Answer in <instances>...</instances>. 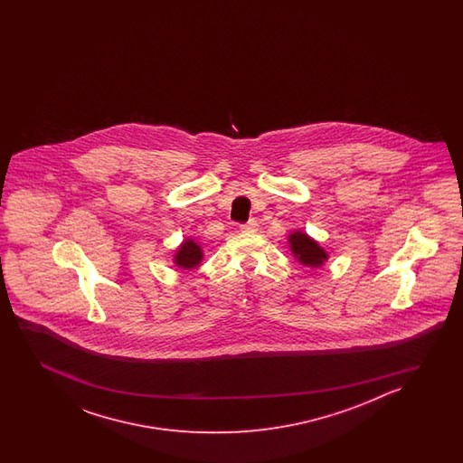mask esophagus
<instances>
[{
    "mask_svg": "<svg viewBox=\"0 0 463 463\" xmlns=\"http://www.w3.org/2000/svg\"><path fill=\"white\" fill-rule=\"evenodd\" d=\"M256 230H258V223H256L255 220H250V222H246L245 225H241V232L253 233Z\"/></svg>",
    "mask_w": 463,
    "mask_h": 463,
    "instance_id": "obj_1",
    "label": "esophagus"
}]
</instances>
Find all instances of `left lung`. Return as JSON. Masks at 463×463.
<instances>
[{
    "label": "left lung",
    "mask_w": 463,
    "mask_h": 463,
    "mask_svg": "<svg viewBox=\"0 0 463 463\" xmlns=\"http://www.w3.org/2000/svg\"><path fill=\"white\" fill-rule=\"evenodd\" d=\"M289 245L291 251L295 253L296 258L306 266L323 265L327 255L321 246L316 243L315 240H311L306 233L296 232L289 236Z\"/></svg>",
    "instance_id": "1"
}]
</instances>
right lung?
Here are the masks:
<instances>
[{
  "instance_id": "right-lung-1",
  "label": "right lung",
  "mask_w": 463,
  "mask_h": 463,
  "mask_svg": "<svg viewBox=\"0 0 463 463\" xmlns=\"http://www.w3.org/2000/svg\"><path fill=\"white\" fill-rule=\"evenodd\" d=\"M202 261V250L194 240H187L184 245L178 248L177 255H175V263L180 268H195Z\"/></svg>"
}]
</instances>
